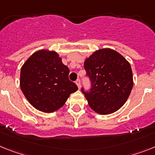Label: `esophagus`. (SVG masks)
Masks as SVG:
<instances>
[{
	"label": "esophagus",
	"mask_w": 155,
	"mask_h": 155,
	"mask_svg": "<svg viewBox=\"0 0 155 155\" xmlns=\"http://www.w3.org/2000/svg\"><path fill=\"white\" fill-rule=\"evenodd\" d=\"M76 85H77V87H78V89L79 90V89H80V87H81V84H80V80L78 79L76 81Z\"/></svg>",
	"instance_id": "obj_1"
}]
</instances>
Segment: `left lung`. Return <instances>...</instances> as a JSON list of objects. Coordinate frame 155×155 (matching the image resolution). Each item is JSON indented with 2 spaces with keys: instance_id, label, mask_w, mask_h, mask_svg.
I'll return each instance as SVG.
<instances>
[{
  "instance_id": "obj_1",
  "label": "left lung",
  "mask_w": 155,
  "mask_h": 155,
  "mask_svg": "<svg viewBox=\"0 0 155 155\" xmlns=\"http://www.w3.org/2000/svg\"><path fill=\"white\" fill-rule=\"evenodd\" d=\"M84 68L92 83L90 92L82 91L91 109L100 115H109L123 106L133 86L130 62L111 48L95 51L84 61Z\"/></svg>"
}]
</instances>
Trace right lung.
<instances>
[{
    "instance_id": "obj_1",
    "label": "right lung",
    "mask_w": 155,
    "mask_h": 155,
    "mask_svg": "<svg viewBox=\"0 0 155 155\" xmlns=\"http://www.w3.org/2000/svg\"><path fill=\"white\" fill-rule=\"evenodd\" d=\"M69 69L54 51L40 50L22 64L20 87L36 109L45 113L56 111L64 105L70 94L78 90L68 79Z\"/></svg>"
}]
</instances>
